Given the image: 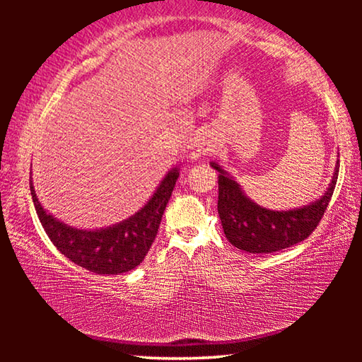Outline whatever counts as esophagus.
Wrapping results in <instances>:
<instances>
[{"label":"esophagus","mask_w":362,"mask_h":362,"mask_svg":"<svg viewBox=\"0 0 362 362\" xmlns=\"http://www.w3.org/2000/svg\"><path fill=\"white\" fill-rule=\"evenodd\" d=\"M218 146V139L214 136H201L198 140H196L194 145V151H193V158H199L203 155H211L217 150Z\"/></svg>","instance_id":"1"}]
</instances>
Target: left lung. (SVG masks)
Segmentation results:
<instances>
[{"label": "left lung", "instance_id": "1", "mask_svg": "<svg viewBox=\"0 0 362 362\" xmlns=\"http://www.w3.org/2000/svg\"><path fill=\"white\" fill-rule=\"evenodd\" d=\"M211 166L218 173L217 211L228 243L250 254H272L291 247L308 238L320 223L332 198L339 159L326 192L311 203L286 211H273L254 203L235 180L217 163Z\"/></svg>", "mask_w": 362, "mask_h": 362}]
</instances>
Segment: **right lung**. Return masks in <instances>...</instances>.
<instances>
[{
	"mask_svg": "<svg viewBox=\"0 0 362 362\" xmlns=\"http://www.w3.org/2000/svg\"><path fill=\"white\" fill-rule=\"evenodd\" d=\"M179 166L168 170L151 198L134 216L119 223L97 230L75 228L54 217L36 198L32 180H30V192L42 228L60 254L84 269L103 276H112V274L131 272L148 254L164 209L179 179Z\"/></svg>",
	"mask_w": 362,
	"mask_h": 362,
	"instance_id": "obj_1",
	"label": "right lung"
}]
</instances>
